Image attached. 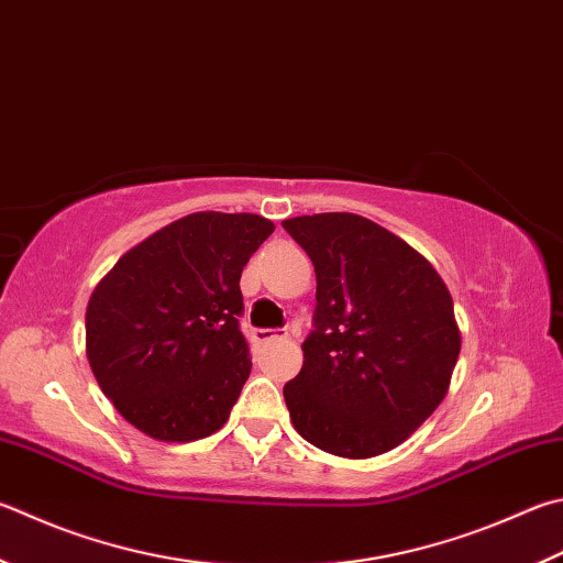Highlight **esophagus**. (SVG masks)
<instances>
[{"label": "esophagus", "instance_id": "obj_1", "mask_svg": "<svg viewBox=\"0 0 563 563\" xmlns=\"http://www.w3.org/2000/svg\"><path fill=\"white\" fill-rule=\"evenodd\" d=\"M285 334L283 330H268V327H258V330H253V342L255 344H268V342H273V340H285Z\"/></svg>", "mask_w": 563, "mask_h": 563}]
</instances>
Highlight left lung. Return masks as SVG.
I'll list each match as a JSON object with an SVG mask.
<instances>
[{
	"instance_id": "8db88e82",
	"label": "left lung",
	"mask_w": 563,
	"mask_h": 563,
	"mask_svg": "<svg viewBox=\"0 0 563 563\" xmlns=\"http://www.w3.org/2000/svg\"><path fill=\"white\" fill-rule=\"evenodd\" d=\"M283 229L317 275L302 369L283 386L295 431L340 457L391 451L448 391L460 354L451 292L421 253L356 213Z\"/></svg>"
}]
</instances>
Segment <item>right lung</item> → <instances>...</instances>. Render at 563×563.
Wrapping results in <instances>:
<instances>
[{
	"instance_id": "add662e5",
	"label": "right lung",
	"mask_w": 563,
	"mask_h": 563,
	"mask_svg": "<svg viewBox=\"0 0 563 563\" xmlns=\"http://www.w3.org/2000/svg\"><path fill=\"white\" fill-rule=\"evenodd\" d=\"M273 229L255 213H191L98 283L86 310L90 369L142 433L189 443L227 423L251 374L241 273Z\"/></svg>"
}]
</instances>
